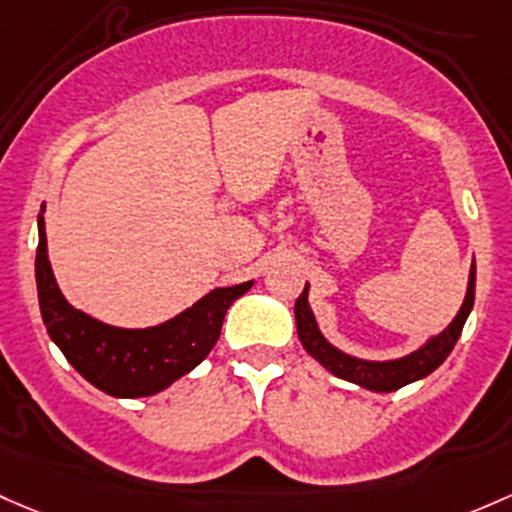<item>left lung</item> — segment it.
Wrapping results in <instances>:
<instances>
[{
    "mask_svg": "<svg viewBox=\"0 0 512 512\" xmlns=\"http://www.w3.org/2000/svg\"><path fill=\"white\" fill-rule=\"evenodd\" d=\"M473 297H476V260L471 262L464 304H461L454 321H451L444 331L437 333V336H429L427 341L419 348H414L412 353L392 360L358 358V355H351L341 351V348H336L333 343H328L324 333H321L319 324H316L314 311H311L309 306V284H306L304 292L299 294L297 304H294V319H297V333L304 351L309 353L311 358L319 360L328 373H333L341 380H348V383L353 385L365 387V390L370 392H395L400 390V387L427 378L429 373H434V370L444 363L446 355L451 353V348L459 341L461 328H464L466 319H469L473 309Z\"/></svg>",
    "mask_w": 512,
    "mask_h": 512,
    "instance_id": "8db88e82",
    "label": "left lung"
}]
</instances>
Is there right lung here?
<instances>
[{"instance_id":"add662e5","label":"right lung","mask_w":512,"mask_h":512,"mask_svg":"<svg viewBox=\"0 0 512 512\" xmlns=\"http://www.w3.org/2000/svg\"><path fill=\"white\" fill-rule=\"evenodd\" d=\"M46 206L39 213V250H36V289H39L41 319L51 341L61 348L68 363L112 397H149L174 385L191 373L215 346L225 311L242 297L250 282L233 287H215L193 306L147 328H122L93 319L75 309L63 297L51 260H48Z\"/></svg>"}]
</instances>
